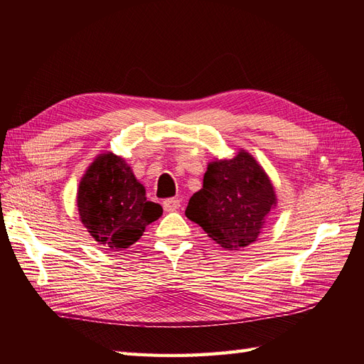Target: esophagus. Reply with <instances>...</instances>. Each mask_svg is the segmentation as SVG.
Instances as JSON below:
<instances>
[{
	"mask_svg": "<svg viewBox=\"0 0 364 364\" xmlns=\"http://www.w3.org/2000/svg\"><path fill=\"white\" fill-rule=\"evenodd\" d=\"M162 206L167 213H171V211H176V209H179L181 206V200L179 199H165L162 202Z\"/></svg>",
	"mask_w": 364,
	"mask_h": 364,
	"instance_id": "obj_1",
	"label": "esophagus"
}]
</instances>
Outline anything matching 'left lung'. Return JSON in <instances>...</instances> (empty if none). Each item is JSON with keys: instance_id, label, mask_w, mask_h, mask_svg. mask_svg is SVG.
<instances>
[{"instance_id": "1", "label": "left lung", "mask_w": 364, "mask_h": 364, "mask_svg": "<svg viewBox=\"0 0 364 364\" xmlns=\"http://www.w3.org/2000/svg\"><path fill=\"white\" fill-rule=\"evenodd\" d=\"M274 186L249 151L208 164L203 188L194 193L185 215L226 250L255 243L266 218L277 206Z\"/></svg>"}]
</instances>
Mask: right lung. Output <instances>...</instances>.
I'll return each mask as SVG.
<instances>
[{
  "label": "right lung",
  "mask_w": 364,
  "mask_h": 364,
  "mask_svg": "<svg viewBox=\"0 0 364 364\" xmlns=\"http://www.w3.org/2000/svg\"><path fill=\"white\" fill-rule=\"evenodd\" d=\"M77 209L91 237L112 250L136 243L146 226L162 215V206L147 200L126 159L111 151L100 153L82 176Z\"/></svg>",
  "instance_id": "add662e5"
}]
</instances>
